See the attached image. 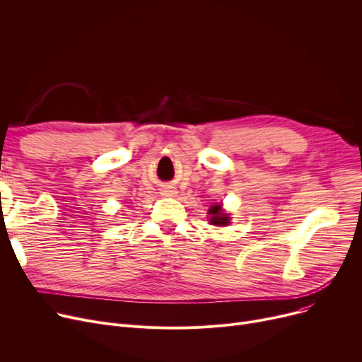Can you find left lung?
Here are the masks:
<instances>
[{
    "mask_svg": "<svg viewBox=\"0 0 362 362\" xmlns=\"http://www.w3.org/2000/svg\"><path fill=\"white\" fill-rule=\"evenodd\" d=\"M208 214H211V224H227L229 223V217H227V214H224L223 211H221V205L220 204H216V205H213L210 210H208Z\"/></svg>",
    "mask_w": 362,
    "mask_h": 362,
    "instance_id": "left-lung-1",
    "label": "left lung"
}]
</instances>
